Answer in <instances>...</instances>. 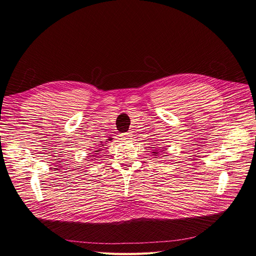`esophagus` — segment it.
I'll return each mask as SVG.
<instances>
[{"label":"esophagus","instance_id":"34e87169","mask_svg":"<svg viewBox=\"0 0 256 256\" xmlns=\"http://www.w3.org/2000/svg\"><path fill=\"white\" fill-rule=\"evenodd\" d=\"M120 136L123 138V139H128L132 137V133L130 132H126V133H121Z\"/></svg>","mask_w":256,"mask_h":256}]
</instances>
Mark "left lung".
Instances as JSON below:
<instances>
[{"label":"left lung","mask_w":256,"mask_h":256,"mask_svg":"<svg viewBox=\"0 0 256 256\" xmlns=\"http://www.w3.org/2000/svg\"><path fill=\"white\" fill-rule=\"evenodd\" d=\"M153 153H155V152H153Z\"/></svg>","instance_id":"8db88e82"}]
</instances>
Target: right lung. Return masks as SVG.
Returning <instances> with one entry per match:
<instances>
[{
	"label": "right lung",
	"instance_id": "1",
	"mask_svg": "<svg viewBox=\"0 0 256 256\" xmlns=\"http://www.w3.org/2000/svg\"><path fill=\"white\" fill-rule=\"evenodd\" d=\"M94 152H96V151H94Z\"/></svg>",
	"mask_w": 256,
	"mask_h": 256
}]
</instances>
